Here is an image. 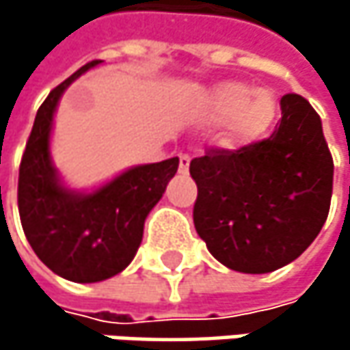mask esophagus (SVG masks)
I'll return each mask as SVG.
<instances>
[{"instance_id": "1", "label": "esophagus", "mask_w": 350, "mask_h": 350, "mask_svg": "<svg viewBox=\"0 0 350 350\" xmlns=\"http://www.w3.org/2000/svg\"><path fill=\"white\" fill-rule=\"evenodd\" d=\"M188 168H190V156H188V154H180V166H178V170H180L182 174H186Z\"/></svg>"}]
</instances>
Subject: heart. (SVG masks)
Masks as SVG:
<instances>
[{
    "instance_id": "1",
    "label": "heart",
    "mask_w": 350,
    "mask_h": 350,
    "mask_svg": "<svg viewBox=\"0 0 350 350\" xmlns=\"http://www.w3.org/2000/svg\"><path fill=\"white\" fill-rule=\"evenodd\" d=\"M194 115L200 123H225L223 142L245 146L263 137L275 121L278 101L267 89H253L239 81H223L208 87L196 101Z\"/></svg>"
}]
</instances>
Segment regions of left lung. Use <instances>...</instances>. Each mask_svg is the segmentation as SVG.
I'll return each instance as SVG.
<instances>
[{"mask_svg": "<svg viewBox=\"0 0 350 350\" xmlns=\"http://www.w3.org/2000/svg\"><path fill=\"white\" fill-rule=\"evenodd\" d=\"M275 131L237 152L190 162L194 227L211 255L241 273H269L320 233L332 196V156L322 121L300 95H284Z\"/></svg>", "mask_w": 350, "mask_h": 350, "instance_id": "obj_1", "label": "left lung"}]
</instances>
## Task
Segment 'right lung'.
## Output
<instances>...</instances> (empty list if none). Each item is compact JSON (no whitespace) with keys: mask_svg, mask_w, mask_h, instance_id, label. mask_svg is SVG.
I'll use <instances>...</instances> for the list:
<instances>
[{"mask_svg":"<svg viewBox=\"0 0 350 350\" xmlns=\"http://www.w3.org/2000/svg\"><path fill=\"white\" fill-rule=\"evenodd\" d=\"M93 60L60 83L40 105L18 180V208L28 243L56 275L95 284L123 271L135 257L144 223L178 170V158L123 170L93 190L64 184L52 162L54 113L64 91Z\"/></svg>","mask_w":350,"mask_h":350,"instance_id":"right-lung-1","label":"right lung"}]
</instances>
